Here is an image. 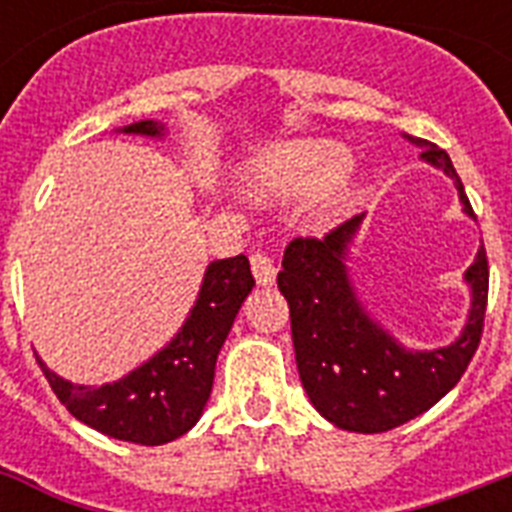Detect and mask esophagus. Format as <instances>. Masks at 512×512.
I'll return each mask as SVG.
<instances>
[{
    "mask_svg": "<svg viewBox=\"0 0 512 512\" xmlns=\"http://www.w3.org/2000/svg\"><path fill=\"white\" fill-rule=\"evenodd\" d=\"M252 273H255V281L260 287H271L273 281H276V263H273L271 255H265V252H257L252 255Z\"/></svg>",
    "mask_w": 512,
    "mask_h": 512,
    "instance_id": "esophagus-1",
    "label": "esophagus"
}]
</instances>
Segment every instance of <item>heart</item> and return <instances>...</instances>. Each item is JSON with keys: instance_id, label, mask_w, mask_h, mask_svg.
Segmentation results:
<instances>
[{"instance_id": "obj_1", "label": "heart", "mask_w": 512, "mask_h": 512, "mask_svg": "<svg viewBox=\"0 0 512 512\" xmlns=\"http://www.w3.org/2000/svg\"><path fill=\"white\" fill-rule=\"evenodd\" d=\"M348 162V148L337 140L287 143L271 151L260 164V191L268 196H295L324 185L319 212L324 217H337L353 204L364 183Z\"/></svg>"}]
</instances>
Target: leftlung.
<instances>
[{
	"label": "left lung",
	"mask_w": 512,
	"mask_h": 512,
	"mask_svg": "<svg viewBox=\"0 0 512 512\" xmlns=\"http://www.w3.org/2000/svg\"><path fill=\"white\" fill-rule=\"evenodd\" d=\"M420 146L422 159L454 180L465 215L476 217L449 154ZM361 220L337 225L324 239L289 241L276 281L289 303L297 372L311 404L342 430L385 433L428 412L465 374L484 332L489 263L481 244L465 271L470 311L462 335L446 348L409 350L364 311L350 281L345 257Z\"/></svg>",
	"instance_id": "8db88e82"
}]
</instances>
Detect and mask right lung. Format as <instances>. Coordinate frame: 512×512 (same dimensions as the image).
I'll return each mask as SVG.
<instances>
[{"instance_id": "add662e5", "label": "right lung", "mask_w": 512, "mask_h": 512, "mask_svg": "<svg viewBox=\"0 0 512 512\" xmlns=\"http://www.w3.org/2000/svg\"><path fill=\"white\" fill-rule=\"evenodd\" d=\"M122 132L162 138L164 124L143 119ZM252 287L255 279L244 255L209 263L183 329L167 342V348L122 380L90 388L50 372L42 358L39 366L52 393L79 422L130 444H167L199 422L212 393L217 353Z\"/></svg>"}]
</instances>
